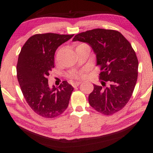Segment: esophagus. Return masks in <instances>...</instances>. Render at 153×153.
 <instances>
[{"mask_svg": "<svg viewBox=\"0 0 153 153\" xmlns=\"http://www.w3.org/2000/svg\"><path fill=\"white\" fill-rule=\"evenodd\" d=\"M81 83H82V82H74V83H72V86H73L74 87H77V86H79Z\"/></svg>", "mask_w": 153, "mask_h": 153, "instance_id": "1", "label": "esophagus"}]
</instances>
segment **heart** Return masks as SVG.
Returning a JSON list of instances; mask_svg holds the SVG:
<instances>
[{"label":"heart","mask_w":153,"mask_h":153,"mask_svg":"<svg viewBox=\"0 0 153 153\" xmlns=\"http://www.w3.org/2000/svg\"><path fill=\"white\" fill-rule=\"evenodd\" d=\"M82 75V73L79 72V71H72L70 74V76L71 77H74V78H78V77Z\"/></svg>","instance_id":"heart-1"}]
</instances>
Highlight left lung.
<instances>
[{"label":"left lung","instance_id":"obj_1","mask_svg":"<svg viewBox=\"0 0 153 153\" xmlns=\"http://www.w3.org/2000/svg\"><path fill=\"white\" fill-rule=\"evenodd\" d=\"M77 41L92 48L101 70L102 86L93 85L89 105L105 115L118 112L131 98L137 79L138 60L131 44L120 32L99 28L76 35L72 41Z\"/></svg>","mask_w":153,"mask_h":153}]
</instances>
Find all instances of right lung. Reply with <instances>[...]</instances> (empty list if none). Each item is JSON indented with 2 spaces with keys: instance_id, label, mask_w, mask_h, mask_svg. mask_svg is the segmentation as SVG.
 <instances>
[{
  "instance_id": "add662e5",
  "label": "right lung",
  "mask_w": 153,
  "mask_h": 153,
  "mask_svg": "<svg viewBox=\"0 0 153 153\" xmlns=\"http://www.w3.org/2000/svg\"><path fill=\"white\" fill-rule=\"evenodd\" d=\"M74 35L36 34L25 42L19 54L17 77L25 99L33 111L53 118L63 113L69 104L74 87L66 81L59 87H50L47 76L54 68L58 47Z\"/></svg>"
}]
</instances>
